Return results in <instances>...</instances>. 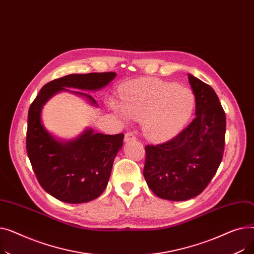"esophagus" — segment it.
Returning a JSON list of instances; mask_svg holds the SVG:
<instances>
[{"mask_svg": "<svg viewBox=\"0 0 254 254\" xmlns=\"http://www.w3.org/2000/svg\"><path fill=\"white\" fill-rule=\"evenodd\" d=\"M135 140H136V136L134 135V132H132V131L126 132V135H125V141L126 142H130V141H135Z\"/></svg>", "mask_w": 254, "mask_h": 254, "instance_id": "1", "label": "esophagus"}]
</instances>
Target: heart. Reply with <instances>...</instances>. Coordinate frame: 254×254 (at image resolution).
Segmentation results:
<instances>
[{
    "instance_id": "1",
    "label": "heart",
    "mask_w": 254,
    "mask_h": 254,
    "mask_svg": "<svg viewBox=\"0 0 254 254\" xmlns=\"http://www.w3.org/2000/svg\"><path fill=\"white\" fill-rule=\"evenodd\" d=\"M120 99L122 102L110 100L113 111L125 119L141 118L145 136L155 141L176 135L194 108V95L190 88L154 79L124 83Z\"/></svg>"
}]
</instances>
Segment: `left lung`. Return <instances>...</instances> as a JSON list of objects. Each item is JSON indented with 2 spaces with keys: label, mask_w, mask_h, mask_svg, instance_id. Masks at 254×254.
<instances>
[{
  "label": "left lung",
  "mask_w": 254,
  "mask_h": 254,
  "mask_svg": "<svg viewBox=\"0 0 254 254\" xmlns=\"http://www.w3.org/2000/svg\"><path fill=\"white\" fill-rule=\"evenodd\" d=\"M195 117L173 139L145 146L143 175L155 195L186 201L201 193L218 170L224 151L225 113L213 88L189 75Z\"/></svg>",
  "instance_id": "obj_1"
}]
</instances>
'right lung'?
I'll list each match as a JSON object with an SVG mask.
<instances>
[{"label": "right lung", "instance_id": "right-lung-1", "mask_svg": "<svg viewBox=\"0 0 254 254\" xmlns=\"http://www.w3.org/2000/svg\"><path fill=\"white\" fill-rule=\"evenodd\" d=\"M115 76L114 72H104L71 74L55 79L41 88L30 106L26 152L40 185L62 202L86 203L102 194L125 135L93 134L92 129H86L78 139L62 143L42 126V107L55 93L64 90V87L95 90L108 84ZM78 93L97 104L87 93Z\"/></svg>", "mask_w": 254, "mask_h": 254}]
</instances>
